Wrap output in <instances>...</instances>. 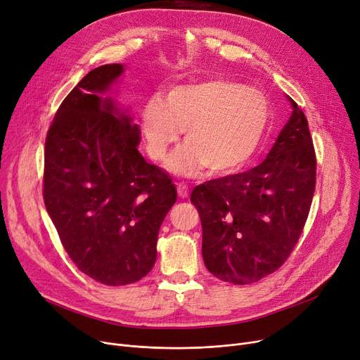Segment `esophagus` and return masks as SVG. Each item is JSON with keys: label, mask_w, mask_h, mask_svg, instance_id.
Segmentation results:
<instances>
[{"label": "esophagus", "mask_w": 360, "mask_h": 360, "mask_svg": "<svg viewBox=\"0 0 360 360\" xmlns=\"http://www.w3.org/2000/svg\"><path fill=\"white\" fill-rule=\"evenodd\" d=\"M176 190H178V195L181 198H188L190 197V188H188L186 184H176Z\"/></svg>", "instance_id": "obj_1"}]
</instances>
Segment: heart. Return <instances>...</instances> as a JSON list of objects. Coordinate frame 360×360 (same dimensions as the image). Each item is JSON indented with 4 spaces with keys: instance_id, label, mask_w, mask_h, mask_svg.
Segmentation results:
<instances>
[{
    "instance_id": "b5f03b06",
    "label": "heart",
    "mask_w": 360,
    "mask_h": 360,
    "mask_svg": "<svg viewBox=\"0 0 360 360\" xmlns=\"http://www.w3.org/2000/svg\"><path fill=\"white\" fill-rule=\"evenodd\" d=\"M270 102L262 91L228 79H210L167 89L140 112L147 155L163 160L185 129L186 146L174 155L175 175H232L258 153L270 122Z\"/></svg>"
}]
</instances>
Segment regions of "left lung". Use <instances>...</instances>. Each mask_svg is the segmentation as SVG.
<instances>
[{"instance_id":"obj_1","label":"left lung","mask_w":360,"mask_h":360,"mask_svg":"<svg viewBox=\"0 0 360 360\" xmlns=\"http://www.w3.org/2000/svg\"><path fill=\"white\" fill-rule=\"evenodd\" d=\"M293 112L261 165L194 188L207 270L251 285L288 259L304 229L315 191V151L308 121Z\"/></svg>"}]
</instances>
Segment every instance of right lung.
<instances>
[{
  "label": "right lung",
  "instance_id": "right-lung-1",
  "mask_svg": "<svg viewBox=\"0 0 360 360\" xmlns=\"http://www.w3.org/2000/svg\"><path fill=\"white\" fill-rule=\"evenodd\" d=\"M122 64L91 70L56 110L45 143L44 200L80 271L106 286L139 281L158 257L176 201L166 172L141 156L140 128L112 87Z\"/></svg>",
  "mask_w": 360,
  "mask_h": 360
}]
</instances>
